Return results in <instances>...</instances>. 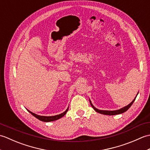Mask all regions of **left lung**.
I'll return each instance as SVG.
<instances>
[{"mask_svg":"<svg viewBox=\"0 0 150 150\" xmlns=\"http://www.w3.org/2000/svg\"><path fill=\"white\" fill-rule=\"evenodd\" d=\"M137 93V95H138ZM137 96L135 97V98H134V99L133 100V101L131 103L129 104L128 106H126L125 107H124L122 108H121V109L120 110H114V111H108V110H98L96 108H95L93 106V105L92 104L91 100H90V104L91 105L92 108H93V109L95 110V111H97V112L99 113H101V114H103V115H118V114H120V113H122L124 112H125V111H126L127 110H128L129 108L131 107V106L132 105V104L133 103V102L135 101V98L137 97Z\"/></svg>","mask_w":150,"mask_h":150,"instance_id":"left-lung-1","label":"left lung"}]
</instances>
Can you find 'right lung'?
Masks as SVG:
<instances>
[{"label": "right lung", "instance_id": "add662e5", "mask_svg": "<svg viewBox=\"0 0 150 150\" xmlns=\"http://www.w3.org/2000/svg\"><path fill=\"white\" fill-rule=\"evenodd\" d=\"M68 110V108H67V110L64 111V112H63L61 114H59V115H55V116H40L39 115H37L35 113H34L33 112H31L30 110H28L29 112L33 115L35 117H36L37 119H38L39 120H41V121H43V122H51V121H54V120H58L60 118H62L63 116H64L66 113H67V111Z\"/></svg>", "mask_w": 150, "mask_h": 150}]
</instances>
